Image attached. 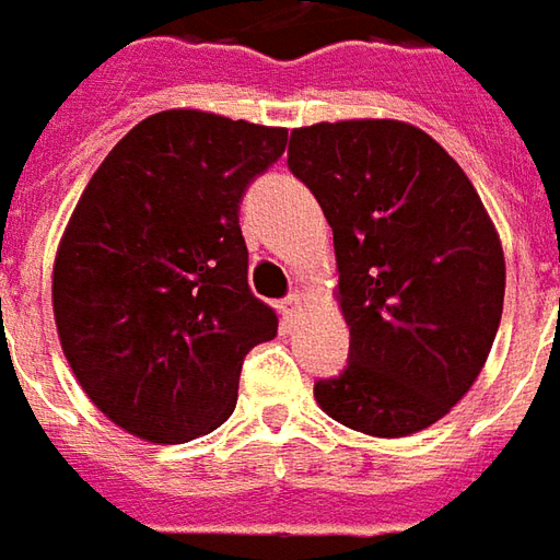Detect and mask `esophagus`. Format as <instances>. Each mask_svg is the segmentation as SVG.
Segmentation results:
<instances>
[{"label": "esophagus", "mask_w": 560, "mask_h": 560, "mask_svg": "<svg viewBox=\"0 0 560 560\" xmlns=\"http://www.w3.org/2000/svg\"><path fill=\"white\" fill-rule=\"evenodd\" d=\"M280 311H283V317L295 319L299 317V311H302V295H289L280 302Z\"/></svg>", "instance_id": "1"}]
</instances>
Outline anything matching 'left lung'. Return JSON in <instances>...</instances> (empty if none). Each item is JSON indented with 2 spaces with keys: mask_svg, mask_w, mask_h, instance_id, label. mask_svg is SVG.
<instances>
[{
  "mask_svg": "<svg viewBox=\"0 0 560 560\" xmlns=\"http://www.w3.org/2000/svg\"><path fill=\"white\" fill-rule=\"evenodd\" d=\"M289 170L335 237L350 362L314 384L350 430L399 439L442 420L491 353L506 261L460 164L420 127L353 118L299 127Z\"/></svg>",
  "mask_w": 560,
  "mask_h": 560,
  "instance_id": "1",
  "label": "left lung"
}]
</instances>
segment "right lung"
Returning <instances> with one entry per match:
<instances>
[{"label":"right lung","instance_id":"right-lung-1","mask_svg":"<svg viewBox=\"0 0 560 560\" xmlns=\"http://www.w3.org/2000/svg\"><path fill=\"white\" fill-rule=\"evenodd\" d=\"M283 149V127L167 109L81 191L54 258V319L81 390L130 435L213 433L234 411L243 357L277 335L246 283L237 213Z\"/></svg>","mask_w":560,"mask_h":560}]
</instances>
